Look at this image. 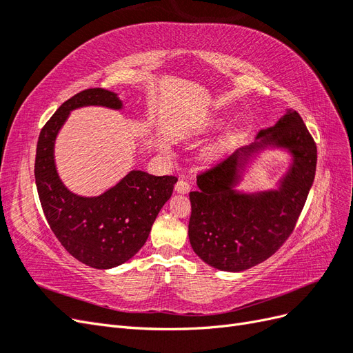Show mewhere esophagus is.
<instances>
[{
	"label": "esophagus",
	"mask_w": 353,
	"mask_h": 353,
	"mask_svg": "<svg viewBox=\"0 0 353 353\" xmlns=\"http://www.w3.org/2000/svg\"><path fill=\"white\" fill-rule=\"evenodd\" d=\"M190 184L187 183V181H184V179H179L178 183H176V185H175V191L176 193H179V194H187L188 191H190Z\"/></svg>",
	"instance_id": "obj_1"
}]
</instances>
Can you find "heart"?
<instances>
[{
	"mask_svg": "<svg viewBox=\"0 0 353 353\" xmlns=\"http://www.w3.org/2000/svg\"><path fill=\"white\" fill-rule=\"evenodd\" d=\"M223 123H225V119H223V117H218V119H215V121L208 122V123L205 125V130H206V131L219 130V128L223 126ZM234 138H236V132H234V131L225 134V135H223V137L221 138L219 141H216L215 144H212V145L208 148V150H206V156L210 157V159H215V157L221 156L222 153H225V152L228 150V148H230V145L232 144Z\"/></svg>",
	"mask_w": 353,
	"mask_h": 353,
	"instance_id": "heart-1",
	"label": "heart"
}]
</instances>
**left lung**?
I'll return each mask as SVG.
<instances>
[{"label":"left lung","instance_id":"left-lung-1","mask_svg":"<svg viewBox=\"0 0 353 353\" xmlns=\"http://www.w3.org/2000/svg\"><path fill=\"white\" fill-rule=\"evenodd\" d=\"M289 154L288 170L275 189L244 192L236 187L262 152ZM316 145L297 112L287 109L256 141L197 176L191 191L188 239L194 253L213 268L240 272L270 258L293 232L315 178Z\"/></svg>","mask_w":353,"mask_h":353}]
</instances>
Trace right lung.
I'll list each match as a JSON object with an SVG mask.
<instances>
[{"mask_svg": "<svg viewBox=\"0 0 353 353\" xmlns=\"http://www.w3.org/2000/svg\"><path fill=\"white\" fill-rule=\"evenodd\" d=\"M88 105L122 110L123 101L113 91L90 88L63 103L39 134L35 183L48 225L63 248L91 268L110 270L130 261L145 244L178 178L134 169L100 196L72 193L57 172L56 138L70 112Z\"/></svg>", "mask_w": 353, "mask_h": 353, "instance_id": "1", "label": "right lung"}]
</instances>
